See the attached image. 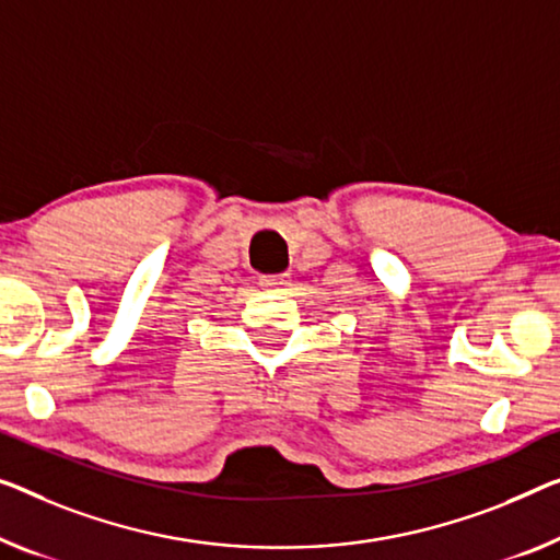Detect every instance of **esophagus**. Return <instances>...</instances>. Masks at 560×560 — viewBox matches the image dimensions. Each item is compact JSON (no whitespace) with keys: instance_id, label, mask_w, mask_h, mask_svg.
Returning a JSON list of instances; mask_svg holds the SVG:
<instances>
[{"instance_id":"1","label":"esophagus","mask_w":560,"mask_h":560,"mask_svg":"<svg viewBox=\"0 0 560 560\" xmlns=\"http://www.w3.org/2000/svg\"><path fill=\"white\" fill-rule=\"evenodd\" d=\"M291 279H289V273H277V277H261V287H266V289H283L287 287Z\"/></svg>"}]
</instances>
